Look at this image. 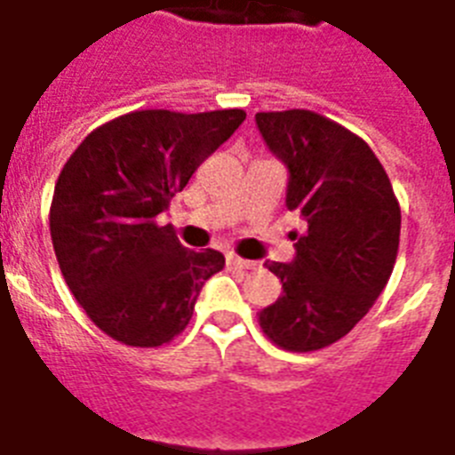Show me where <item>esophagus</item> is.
<instances>
[{
	"mask_svg": "<svg viewBox=\"0 0 455 455\" xmlns=\"http://www.w3.org/2000/svg\"><path fill=\"white\" fill-rule=\"evenodd\" d=\"M228 265H230V267H239V270H253V267H256V263H253V260L239 258V256H235V253H230V256H228Z\"/></svg>",
	"mask_w": 455,
	"mask_h": 455,
	"instance_id": "34e87169",
	"label": "esophagus"
}]
</instances>
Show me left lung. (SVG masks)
I'll list each match as a JSON object with an SVG mask.
<instances>
[{"mask_svg": "<svg viewBox=\"0 0 455 455\" xmlns=\"http://www.w3.org/2000/svg\"><path fill=\"white\" fill-rule=\"evenodd\" d=\"M258 131L289 169L291 263H265L282 296L258 322L282 350L315 352L355 329L392 275L402 211L373 150L345 126L310 110L258 112Z\"/></svg>", "mask_w": 455, "mask_h": 455, "instance_id": "8db88e82", "label": "left lung"}]
</instances>
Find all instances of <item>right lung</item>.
I'll return each instance as SVG.
<instances>
[{
  "label": "right lung",
  "mask_w": 455,
  "mask_h": 455,
  "mask_svg": "<svg viewBox=\"0 0 455 455\" xmlns=\"http://www.w3.org/2000/svg\"><path fill=\"white\" fill-rule=\"evenodd\" d=\"M244 119V110H136L91 131L65 162L51 242L72 296L119 343H171L223 270L220 251L185 249L157 216Z\"/></svg>",
  "instance_id": "obj_1"
}]
</instances>
